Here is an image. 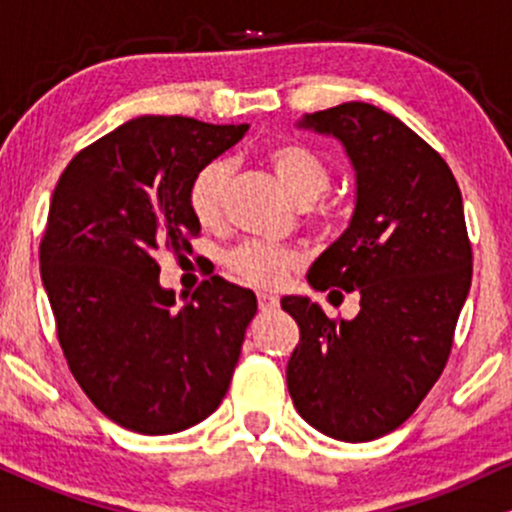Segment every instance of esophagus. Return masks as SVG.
Segmentation results:
<instances>
[{
  "label": "esophagus",
  "instance_id": "34e87169",
  "mask_svg": "<svg viewBox=\"0 0 512 512\" xmlns=\"http://www.w3.org/2000/svg\"><path fill=\"white\" fill-rule=\"evenodd\" d=\"M257 303H260V310L279 308V298L272 296V293H257Z\"/></svg>",
  "mask_w": 512,
  "mask_h": 512
}]
</instances>
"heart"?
<instances>
[{
	"label": "heart",
	"instance_id": "b5f03b06",
	"mask_svg": "<svg viewBox=\"0 0 512 512\" xmlns=\"http://www.w3.org/2000/svg\"><path fill=\"white\" fill-rule=\"evenodd\" d=\"M267 163L298 207H313L330 192L332 170L308 146L298 142L276 144L267 151ZM228 175H231V166L223 158L204 163L192 175L190 187H187V207L199 226L214 228L221 223ZM313 221L322 226L327 216L320 211ZM226 264L240 281L255 289H281L286 279L301 267L303 257L301 252L284 248V245L250 240L228 252Z\"/></svg>",
	"mask_w": 512,
	"mask_h": 512
}]
</instances>
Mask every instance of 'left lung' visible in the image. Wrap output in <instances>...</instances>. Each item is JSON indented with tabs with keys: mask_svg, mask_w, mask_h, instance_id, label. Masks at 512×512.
Segmentation results:
<instances>
[{
	"mask_svg": "<svg viewBox=\"0 0 512 512\" xmlns=\"http://www.w3.org/2000/svg\"><path fill=\"white\" fill-rule=\"evenodd\" d=\"M298 127L339 139L356 170L349 228L308 284L358 291L361 310L332 320L310 298H281L301 330L286 383L310 426L366 443L402 426L448 363L472 284L462 195L438 151L375 105L342 103Z\"/></svg>",
	"mask_w": 512,
	"mask_h": 512,
	"instance_id": "obj_1",
	"label": "left lung"
}]
</instances>
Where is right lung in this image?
I'll list each match as a JSON object with an SVG mask.
<instances>
[{
  "label": "right lung",
  "instance_id": "add662e5",
  "mask_svg": "<svg viewBox=\"0 0 512 512\" xmlns=\"http://www.w3.org/2000/svg\"><path fill=\"white\" fill-rule=\"evenodd\" d=\"M248 132L180 115L129 120L72 158L52 192L40 276L57 339L86 397L144 436L214 414L257 298L221 276L178 305L158 284V250L192 248L187 187Z\"/></svg>",
  "mask_w": 512,
  "mask_h": 512
}]
</instances>
